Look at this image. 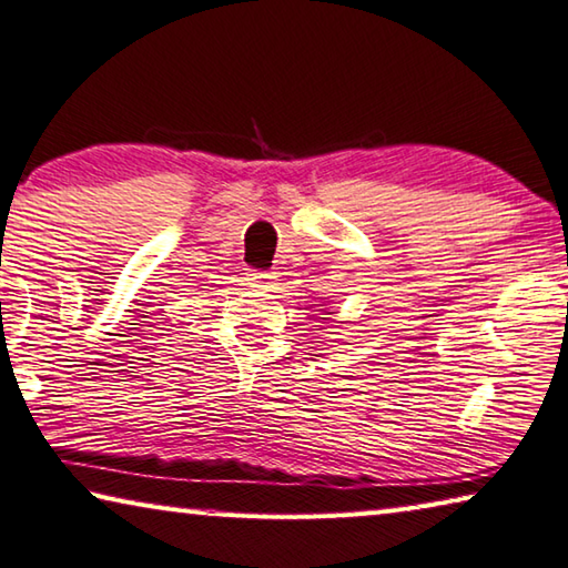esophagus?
Listing matches in <instances>:
<instances>
[{
	"mask_svg": "<svg viewBox=\"0 0 568 568\" xmlns=\"http://www.w3.org/2000/svg\"><path fill=\"white\" fill-rule=\"evenodd\" d=\"M250 281H253L257 287H273L277 281L275 271H250Z\"/></svg>",
	"mask_w": 568,
	"mask_h": 568,
	"instance_id": "esophagus-1",
	"label": "esophagus"
}]
</instances>
